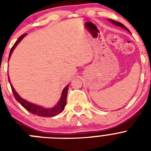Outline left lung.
<instances>
[{
	"label": "left lung",
	"mask_w": 151,
	"mask_h": 151,
	"mask_svg": "<svg viewBox=\"0 0 151 151\" xmlns=\"http://www.w3.org/2000/svg\"><path fill=\"white\" fill-rule=\"evenodd\" d=\"M108 20L110 21V22H112V23H113V24H114V25H116V26H119V27H122V29H125V30H127V31H129V29H128L127 28L125 27V26H124L123 24L121 23V22H116V21H114V20H113V19H108Z\"/></svg>",
	"instance_id": "obj_1"
}]
</instances>
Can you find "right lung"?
Returning a JSON list of instances; mask_svg holds the SVG:
<instances>
[{
	"instance_id": "obj_1",
	"label": "right lung",
	"mask_w": 151,
	"mask_h": 151,
	"mask_svg": "<svg viewBox=\"0 0 151 151\" xmlns=\"http://www.w3.org/2000/svg\"><path fill=\"white\" fill-rule=\"evenodd\" d=\"M26 35V34H23L18 38L17 41L15 42V44L13 45V46L12 47L11 50H10V55H9V58L11 56L12 53H13V50L15 49V47H17V45H18L19 42H20L21 40ZM9 77V76H8ZM8 80H9V82H10V79L8 78ZM10 84V86H11L12 91L13 93V95H14V97L16 98L17 101H18L22 106H23L26 110L29 112V113H32L34 115H37L38 116H42V117H53L55 116L58 115L60 113H62L63 111L64 108H65V106L66 104V97H67V92H68V88H69V85H66V87L64 88V89L63 90L62 92V95H61L60 99L59 102L57 103V105L52 108H45L42 107L41 106H38V105H35L34 104H32V103L29 102V101H26V100L22 99L20 96L17 94V92L16 91L15 89L13 88V85Z\"/></svg>"
}]
</instances>
